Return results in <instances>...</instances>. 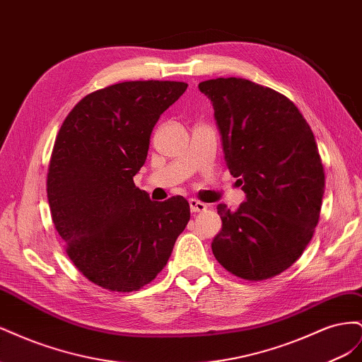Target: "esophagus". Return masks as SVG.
<instances>
[{"mask_svg":"<svg viewBox=\"0 0 362 362\" xmlns=\"http://www.w3.org/2000/svg\"><path fill=\"white\" fill-rule=\"evenodd\" d=\"M189 204H190V211L192 213H202V211H205L206 208H208L206 204L199 202V201H196V199H190Z\"/></svg>","mask_w":362,"mask_h":362,"instance_id":"esophagus-1","label":"esophagus"}]
</instances>
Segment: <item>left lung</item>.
<instances>
[{
    "mask_svg": "<svg viewBox=\"0 0 362 362\" xmlns=\"http://www.w3.org/2000/svg\"><path fill=\"white\" fill-rule=\"evenodd\" d=\"M214 108L226 166L243 184L237 211L222 218L211 249L233 275L262 281L299 259L319 223L325 172L313 131L287 96L245 78L199 83Z\"/></svg>",
    "mask_w": 362,
    "mask_h": 362,
    "instance_id": "obj_1",
    "label": "left lung"
}]
</instances>
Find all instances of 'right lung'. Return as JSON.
I'll return each mask as SVG.
<instances>
[{
	"mask_svg": "<svg viewBox=\"0 0 362 362\" xmlns=\"http://www.w3.org/2000/svg\"><path fill=\"white\" fill-rule=\"evenodd\" d=\"M187 89L125 81L92 92L64 119L49 160L51 217L83 275L110 291H137L168 264L190 221L182 196L164 202L136 187L151 133Z\"/></svg>",
	"mask_w": 362,
	"mask_h": 362,
	"instance_id": "1",
	"label": "right lung"
}]
</instances>
